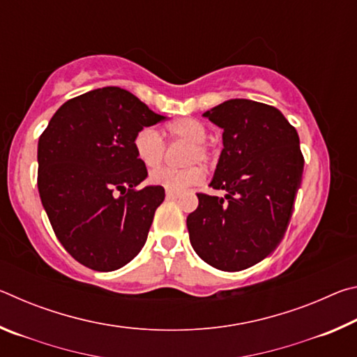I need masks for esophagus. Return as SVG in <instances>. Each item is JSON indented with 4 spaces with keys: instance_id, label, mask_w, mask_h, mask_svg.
Returning a JSON list of instances; mask_svg holds the SVG:
<instances>
[{
    "instance_id": "obj_1",
    "label": "esophagus",
    "mask_w": 357,
    "mask_h": 357,
    "mask_svg": "<svg viewBox=\"0 0 357 357\" xmlns=\"http://www.w3.org/2000/svg\"><path fill=\"white\" fill-rule=\"evenodd\" d=\"M165 195H167L168 200H176V198H179V197H181V193H179V192H172V190H167V192H165Z\"/></svg>"
}]
</instances>
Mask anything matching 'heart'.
Here are the masks:
<instances>
[{"instance_id":"1","label":"heart","mask_w":357,"mask_h":357,"mask_svg":"<svg viewBox=\"0 0 357 357\" xmlns=\"http://www.w3.org/2000/svg\"><path fill=\"white\" fill-rule=\"evenodd\" d=\"M165 135L170 142H185L189 144L185 149L184 162L192 165L181 170L160 168L149 174L151 183L172 192H184L187 187L203 183L204 172L200 165H195L193 162L208 164L213 155L209 144L204 142L208 137L206 126L195 118H179L167 124ZM134 151L137 159L149 170H153L164 160L165 143L155 130L143 129L134 138Z\"/></svg>"}]
</instances>
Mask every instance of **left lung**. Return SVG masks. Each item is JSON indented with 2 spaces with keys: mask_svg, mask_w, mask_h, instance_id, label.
I'll use <instances>...</instances> for the list:
<instances>
[{
  "mask_svg": "<svg viewBox=\"0 0 357 357\" xmlns=\"http://www.w3.org/2000/svg\"><path fill=\"white\" fill-rule=\"evenodd\" d=\"M223 129L211 187L187 217L193 250L215 269L243 271L264 259L285 234L304 172L299 135L280 110L229 99L203 113Z\"/></svg>",
  "mask_w": 357,
  "mask_h": 357,
  "instance_id": "8db88e82",
  "label": "left lung"
}]
</instances>
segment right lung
<instances>
[{
	"label": "right lung",
	"mask_w": 357,
	"mask_h": 357,
	"mask_svg": "<svg viewBox=\"0 0 357 357\" xmlns=\"http://www.w3.org/2000/svg\"><path fill=\"white\" fill-rule=\"evenodd\" d=\"M164 119L132 93L105 86L66 102L42 132V206L59 243L86 268H123L146 243L165 190L137 189L148 170L137 159L134 138Z\"/></svg>",
	"instance_id": "obj_1"
}]
</instances>
